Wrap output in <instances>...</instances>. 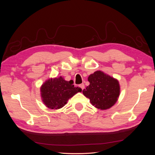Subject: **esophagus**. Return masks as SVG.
Masks as SVG:
<instances>
[{
  "label": "esophagus",
  "instance_id": "34e87169",
  "mask_svg": "<svg viewBox=\"0 0 155 155\" xmlns=\"http://www.w3.org/2000/svg\"><path fill=\"white\" fill-rule=\"evenodd\" d=\"M79 87H80V88L82 89V90H83V89L85 88V85H84L83 83H81V84H80V85H79Z\"/></svg>",
  "mask_w": 155,
  "mask_h": 155
}]
</instances>
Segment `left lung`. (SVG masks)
Masks as SVG:
<instances>
[{"instance_id": "left-lung-1", "label": "left lung", "mask_w": 155, "mask_h": 155, "mask_svg": "<svg viewBox=\"0 0 155 155\" xmlns=\"http://www.w3.org/2000/svg\"><path fill=\"white\" fill-rule=\"evenodd\" d=\"M90 85L83 90L93 106L105 110L115 104L120 95L118 81L101 71H96L88 78Z\"/></svg>"}]
</instances>
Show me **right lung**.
<instances>
[{"mask_svg":"<svg viewBox=\"0 0 155 155\" xmlns=\"http://www.w3.org/2000/svg\"><path fill=\"white\" fill-rule=\"evenodd\" d=\"M74 81H65L62 77L50 79L46 81L41 88V97L46 107L51 109H58L63 107L70 97L81 88L76 87Z\"/></svg>","mask_w":155,"mask_h":155,"instance_id":"add662e5","label":"right lung"}]
</instances>
